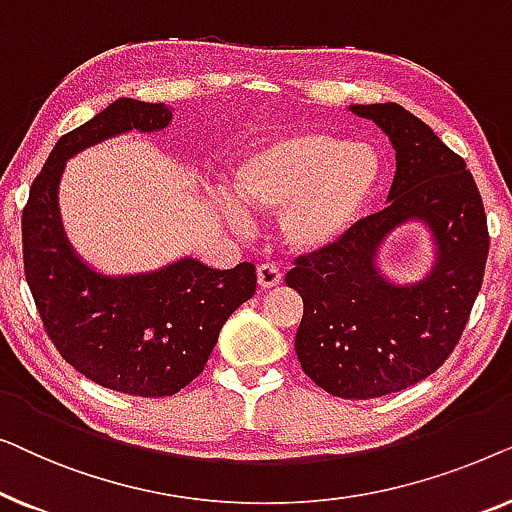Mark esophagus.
Returning <instances> with one entry per match:
<instances>
[{"instance_id":"obj_1","label":"esophagus","mask_w":512,"mask_h":512,"mask_svg":"<svg viewBox=\"0 0 512 512\" xmlns=\"http://www.w3.org/2000/svg\"><path fill=\"white\" fill-rule=\"evenodd\" d=\"M256 279H258V286H261V289H272V286H277L279 282H282V272H279L277 265L261 263L256 268Z\"/></svg>"}]
</instances>
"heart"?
<instances>
[{
    "instance_id": "heart-1",
    "label": "heart",
    "mask_w": 512,
    "mask_h": 512,
    "mask_svg": "<svg viewBox=\"0 0 512 512\" xmlns=\"http://www.w3.org/2000/svg\"><path fill=\"white\" fill-rule=\"evenodd\" d=\"M380 181L382 160L370 144L298 132L242 158L230 177L237 205L223 198L221 207L235 230H247V214H279L284 242L314 251L352 233Z\"/></svg>"
}]
</instances>
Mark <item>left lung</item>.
Returning a JSON list of instances; mask_svg holds the SVG:
<instances>
[{"label":"left lung","mask_w":512,"mask_h":512,"mask_svg":"<svg viewBox=\"0 0 512 512\" xmlns=\"http://www.w3.org/2000/svg\"><path fill=\"white\" fill-rule=\"evenodd\" d=\"M396 151L389 205L338 244L296 258L286 284L303 298L296 354L307 377L340 398L412 387L454 352L485 275L489 233L464 158L396 102L349 104ZM405 222L430 230L434 265L422 280L391 283L379 249Z\"/></svg>","instance_id":"8db88e82"}]
</instances>
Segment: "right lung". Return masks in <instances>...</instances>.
I'll return each instance as SVG.
<instances>
[{"instance_id":"obj_1","label":"right lung","mask_w":512,"mask_h":512,"mask_svg":"<svg viewBox=\"0 0 512 512\" xmlns=\"http://www.w3.org/2000/svg\"><path fill=\"white\" fill-rule=\"evenodd\" d=\"M172 107L118 97L53 146L23 209L25 279L48 338L100 387L172 396L202 373L230 314L254 296V263L216 270L184 256L137 275H104L69 244L58 188L67 160L125 132H158Z\"/></svg>"}]
</instances>
